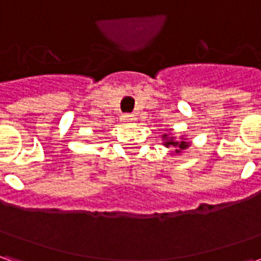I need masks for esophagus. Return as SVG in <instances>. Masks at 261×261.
<instances>
[{"label": "esophagus", "mask_w": 261, "mask_h": 261, "mask_svg": "<svg viewBox=\"0 0 261 261\" xmlns=\"http://www.w3.org/2000/svg\"><path fill=\"white\" fill-rule=\"evenodd\" d=\"M134 116L133 114H124L123 116V121H125V123H131V121H134Z\"/></svg>", "instance_id": "esophagus-1"}]
</instances>
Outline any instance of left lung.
<instances>
[{
	"instance_id": "1",
	"label": "left lung",
	"mask_w": 261,
	"mask_h": 261,
	"mask_svg": "<svg viewBox=\"0 0 261 261\" xmlns=\"http://www.w3.org/2000/svg\"><path fill=\"white\" fill-rule=\"evenodd\" d=\"M162 144H164L166 148H173V153L172 155H180L185 149L190 147V142L187 141L185 137H181V140H176L175 137L169 134V133H166L162 136Z\"/></svg>"
}]
</instances>
